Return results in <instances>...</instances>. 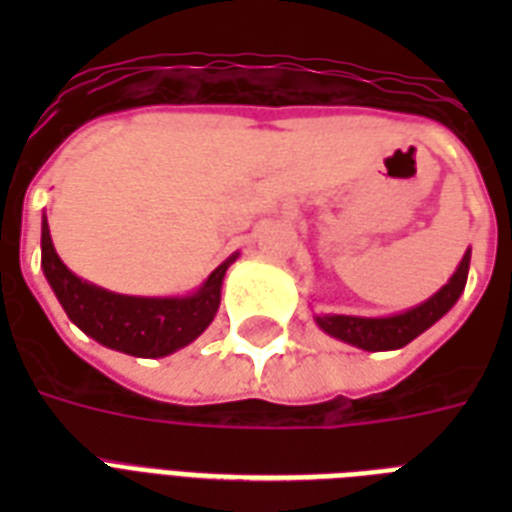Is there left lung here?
<instances>
[{
    "label": "left lung",
    "mask_w": 512,
    "mask_h": 512,
    "mask_svg": "<svg viewBox=\"0 0 512 512\" xmlns=\"http://www.w3.org/2000/svg\"><path fill=\"white\" fill-rule=\"evenodd\" d=\"M468 268H470V252H465L460 268L454 273L449 284L441 292L430 297L428 303L417 305L412 311L398 313L390 319H358V316H316L319 327L327 335L337 337L342 342H350L356 348L364 350H393L404 348L406 342H412L414 337L422 335L425 329L433 327L441 316H444L457 297L465 289L468 281Z\"/></svg>",
    "instance_id": "8db88e82"
}]
</instances>
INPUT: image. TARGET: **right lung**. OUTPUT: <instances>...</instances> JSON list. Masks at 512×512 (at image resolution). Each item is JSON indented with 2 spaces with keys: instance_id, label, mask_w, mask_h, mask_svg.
Listing matches in <instances>:
<instances>
[{
  "instance_id": "right-lung-1",
  "label": "right lung",
  "mask_w": 512,
  "mask_h": 512,
  "mask_svg": "<svg viewBox=\"0 0 512 512\" xmlns=\"http://www.w3.org/2000/svg\"><path fill=\"white\" fill-rule=\"evenodd\" d=\"M231 260L212 271L191 297H124L92 287L68 271L52 247L47 220L42 223V268L63 311L76 327L108 348L130 356L159 358L193 342L212 324L220 305V287Z\"/></svg>"
}]
</instances>
